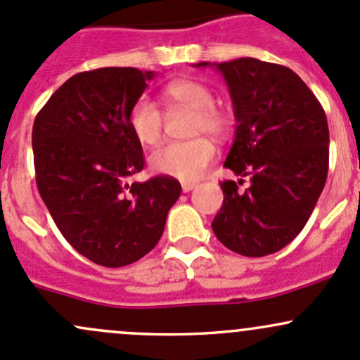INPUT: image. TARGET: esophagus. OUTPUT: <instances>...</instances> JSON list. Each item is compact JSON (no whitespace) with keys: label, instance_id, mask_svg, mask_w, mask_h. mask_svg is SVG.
<instances>
[{"label":"esophagus","instance_id":"34e87169","mask_svg":"<svg viewBox=\"0 0 360 360\" xmlns=\"http://www.w3.org/2000/svg\"><path fill=\"white\" fill-rule=\"evenodd\" d=\"M181 186H183V191L184 193H190L191 190H195L196 184L195 183H183V184H181Z\"/></svg>","mask_w":360,"mask_h":360}]
</instances>
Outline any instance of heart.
<instances>
[{"label":"heart","instance_id":"obj_1","mask_svg":"<svg viewBox=\"0 0 360 360\" xmlns=\"http://www.w3.org/2000/svg\"><path fill=\"white\" fill-rule=\"evenodd\" d=\"M169 105H181L195 110L193 134H207L222 138L229 129V117L214 107L215 98L209 86L193 79H177L164 88ZM129 127L143 145H155L164 134V113L148 98H139L131 107ZM215 145L205 136L190 141H172L151 151L148 162L153 172L177 177L181 181L198 179L214 160Z\"/></svg>","mask_w":360,"mask_h":360}]
</instances>
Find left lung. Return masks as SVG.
Here are the masks:
<instances>
[{"label":"left lung","instance_id":"obj_1","mask_svg":"<svg viewBox=\"0 0 360 360\" xmlns=\"http://www.w3.org/2000/svg\"><path fill=\"white\" fill-rule=\"evenodd\" d=\"M209 65L224 77L236 119L224 167L250 176L245 191L234 181L221 184L224 202L212 229L240 255H269L304 229L326 184V113L288 67L257 58L195 67Z\"/></svg>","mask_w":360,"mask_h":360}]
</instances>
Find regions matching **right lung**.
Listing matches in <instances>:
<instances>
[{
  "label": "right lung",
  "instance_id": "add662e5",
  "mask_svg": "<svg viewBox=\"0 0 360 360\" xmlns=\"http://www.w3.org/2000/svg\"><path fill=\"white\" fill-rule=\"evenodd\" d=\"M153 77L134 67L81 72L34 120L41 198L63 238L98 266H127L153 250L181 195L170 176L127 183L145 167L129 112Z\"/></svg>",
  "mask_w": 360,
  "mask_h": 360
}]
</instances>
